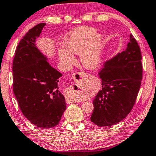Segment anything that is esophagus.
<instances>
[{"mask_svg":"<svg viewBox=\"0 0 156 156\" xmlns=\"http://www.w3.org/2000/svg\"><path fill=\"white\" fill-rule=\"evenodd\" d=\"M86 76V74L85 73L83 72H74L72 74V78L73 79V80L75 82L77 83L78 85H76V89H80L81 85H82V81L83 80V79L85 78V77ZM66 101H67L68 103L69 104H71V103H76V101L75 99H73L72 98H69V99H66Z\"/></svg>","mask_w":156,"mask_h":156,"instance_id":"1","label":"esophagus"}]
</instances>
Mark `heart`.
Wrapping results in <instances>:
<instances>
[{
    "instance_id": "1",
    "label": "heart",
    "mask_w": 156,
    "mask_h": 156,
    "mask_svg": "<svg viewBox=\"0 0 156 156\" xmlns=\"http://www.w3.org/2000/svg\"><path fill=\"white\" fill-rule=\"evenodd\" d=\"M96 29L84 26L76 29L66 37L64 45L66 50L59 51V58L66 66L73 65L75 58L72 53H80L83 65L89 69H94L101 63V51L102 38L96 35Z\"/></svg>"
}]
</instances>
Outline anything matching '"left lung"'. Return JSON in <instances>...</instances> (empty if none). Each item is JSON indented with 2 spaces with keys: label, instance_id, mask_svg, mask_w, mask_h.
<instances>
[{
  "label": "left lung",
  "instance_id": "8db88e82",
  "mask_svg": "<svg viewBox=\"0 0 156 156\" xmlns=\"http://www.w3.org/2000/svg\"><path fill=\"white\" fill-rule=\"evenodd\" d=\"M142 71L140 48L130 34L126 49L106 62L98 73L102 89L93 101L91 122L99 127L110 126L126 117L137 99Z\"/></svg>",
  "mask_w": 156,
  "mask_h": 156
}]
</instances>
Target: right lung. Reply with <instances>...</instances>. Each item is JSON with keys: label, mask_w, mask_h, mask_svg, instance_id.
Segmentation results:
<instances>
[{"label": "right lung", "mask_w": 156, "mask_h": 156, "mask_svg": "<svg viewBox=\"0 0 156 156\" xmlns=\"http://www.w3.org/2000/svg\"><path fill=\"white\" fill-rule=\"evenodd\" d=\"M45 25L39 23L29 30L16 46L13 91L26 118L36 126L50 128L58 124L66 103L58 87L61 73L49 65L35 46Z\"/></svg>", "instance_id": "add662e5"}]
</instances>
